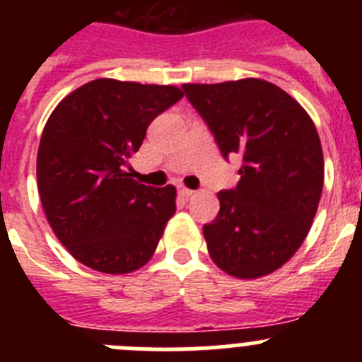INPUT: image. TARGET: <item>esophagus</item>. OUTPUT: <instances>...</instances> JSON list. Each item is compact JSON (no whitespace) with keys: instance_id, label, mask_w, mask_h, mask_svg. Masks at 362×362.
<instances>
[{"instance_id":"esophagus-1","label":"esophagus","mask_w":362,"mask_h":362,"mask_svg":"<svg viewBox=\"0 0 362 362\" xmlns=\"http://www.w3.org/2000/svg\"><path fill=\"white\" fill-rule=\"evenodd\" d=\"M177 192H179V196L185 197V199H188V197H192L194 194H196V192L190 190V188H187V187H179Z\"/></svg>"}]
</instances>
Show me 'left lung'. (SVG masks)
Instances as JSON below:
<instances>
[{
  "label": "left lung",
  "mask_w": 362,
  "mask_h": 362,
  "mask_svg": "<svg viewBox=\"0 0 362 362\" xmlns=\"http://www.w3.org/2000/svg\"><path fill=\"white\" fill-rule=\"evenodd\" d=\"M223 158H241L235 188L217 194L203 226L214 263L239 279L283 267L303 245L321 199L325 161L306 110L274 83L238 79L183 85Z\"/></svg>",
  "instance_id": "1"
}]
</instances>
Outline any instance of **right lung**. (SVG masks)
<instances>
[{
    "mask_svg": "<svg viewBox=\"0 0 362 362\" xmlns=\"http://www.w3.org/2000/svg\"><path fill=\"white\" fill-rule=\"evenodd\" d=\"M181 98L177 86L103 78L70 92L50 114L37 190L56 238L85 267L130 274L158 248L175 188L139 185L129 163L148 124Z\"/></svg>",
    "mask_w": 362,
    "mask_h": 362,
    "instance_id": "right-lung-1",
    "label": "right lung"
}]
</instances>
